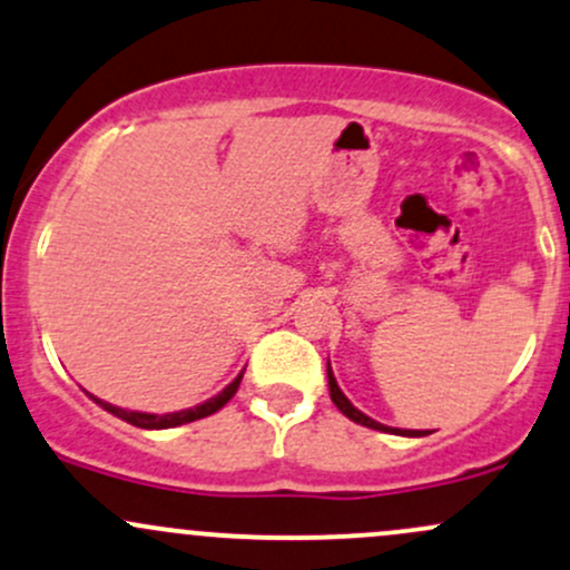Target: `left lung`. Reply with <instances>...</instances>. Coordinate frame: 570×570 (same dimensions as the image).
<instances>
[{"label": "left lung", "mask_w": 570, "mask_h": 570, "mask_svg": "<svg viewBox=\"0 0 570 570\" xmlns=\"http://www.w3.org/2000/svg\"><path fill=\"white\" fill-rule=\"evenodd\" d=\"M327 384H330V397H333V403L337 405V411H341L343 416H348L352 422L362 424V428H371V430H381V433H395V435H409V438H419V435H428L422 433V430H400V428H386V424L376 422V419H371L367 414H362L360 409H354L352 400L341 392V386H337V381L333 376V367H330L327 362Z\"/></svg>", "instance_id": "1"}]
</instances>
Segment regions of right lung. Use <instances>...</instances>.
<instances>
[{
	"label": "right lung",
	"instance_id": "obj_1",
	"mask_svg": "<svg viewBox=\"0 0 570 570\" xmlns=\"http://www.w3.org/2000/svg\"><path fill=\"white\" fill-rule=\"evenodd\" d=\"M240 379L243 373H237V379L233 381L229 386H224L222 392H218L216 397L205 400V403L194 405V409H186V411H175V414H142V411H127V409H118V405L112 403H105V400L94 397V403L102 405L105 411H110L112 416L124 419V422L135 424V428H142V430H167V428H178V424H189V422H197V419H205L210 414H216L218 409H224V405L233 400V395L237 392V386H240Z\"/></svg>",
	"mask_w": 570,
	"mask_h": 570
}]
</instances>
